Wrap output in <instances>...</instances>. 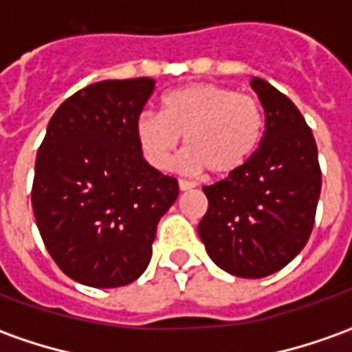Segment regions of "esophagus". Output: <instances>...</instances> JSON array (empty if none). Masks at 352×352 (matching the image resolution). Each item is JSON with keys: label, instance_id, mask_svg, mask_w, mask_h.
I'll return each mask as SVG.
<instances>
[{"label": "esophagus", "instance_id": "1", "mask_svg": "<svg viewBox=\"0 0 352 352\" xmlns=\"http://www.w3.org/2000/svg\"><path fill=\"white\" fill-rule=\"evenodd\" d=\"M194 186H196V184L190 183V181H186V179H179V188H181L183 192L184 190H192Z\"/></svg>", "mask_w": 352, "mask_h": 352}]
</instances>
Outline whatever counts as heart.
Segmentation results:
<instances>
[{
  "mask_svg": "<svg viewBox=\"0 0 352 352\" xmlns=\"http://www.w3.org/2000/svg\"><path fill=\"white\" fill-rule=\"evenodd\" d=\"M138 141L154 168L168 169L179 138H184L183 168L211 175L236 173L258 148L264 109L252 94L213 82L175 88L160 101V116L145 113L135 124Z\"/></svg>",
  "mask_w": 352,
  "mask_h": 352,
  "instance_id": "b5f03b06",
  "label": "heart"
}]
</instances>
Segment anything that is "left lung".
<instances>
[{"label": "left lung", "mask_w": 352, "mask_h": 352, "mask_svg": "<svg viewBox=\"0 0 352 352\" xmlns=\"http://www.w3.org/2000/svg\"><path fill=\"white\" fill-rule=\"evenodd\" d=\"M265 113L260 146L243 168L204 186L207 213L198 234L224 272L260 279L302 251L315 224L320 166L315 138L292 101L254 77Z\"/></svg>", "instance_id": "left-lung-1"}]
</instances>
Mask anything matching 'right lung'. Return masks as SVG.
<instances>
[{
	"label": "right lung",
	"mask_w": 352,
	"mask_h": 352,
	"mask_svg": "<svg viewBox=\"0 0 352 352\" xmlns=\"http://www.w3.org/2000/svg\"><path fill=\"white\" fill-rule=\"evenodd\" d=\"M148 77L101 80L52 115L35 158L32 207L47 251L80 285L116 288L145 272L177 179L143 158L135 124Z\"/></svg>",
	"instance_id": "1"
}]
</instances>
